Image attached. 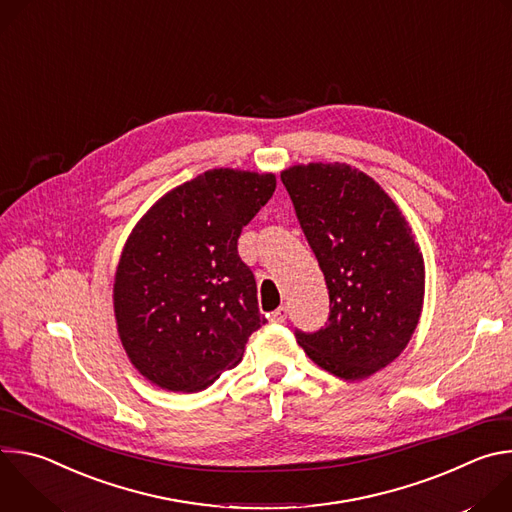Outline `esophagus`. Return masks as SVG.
I'll return each instance as SVG.
<instances>
[{"mask_svg": "<svg viewBox=\"0 0 512 512\" xmlns=\"http://www.w3.org/2000/svg\"><path fill=\"white\" fill-rule=\"evenodd\" d=\"M269 320H271L273 324H283V322L287 320V308H285V306H279L275 312L269 314Z\"/></svg>", "mask_w": 512, "mask_h": 512, "instance_id": "1", "label": "esophagus"}]
</instances>
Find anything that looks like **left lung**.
<instances>
[{"label":"left lung","instance_id":"8db88e82","mask_svg":"<svg viewBox=\"0 0 512 512\" xmlns=\"http://www.w3.org/2000/svg\"><path fill=\"white\" fill-rule=\"evenodd\" d=\"M281 182L330 296L326 326L296 330V338L324 371L367 379L403 352L417 328L425 289L419 245L389 194L356 168L294 166Z\"/></svg>","mask_w":512,"mask_h":512}]
</instances>
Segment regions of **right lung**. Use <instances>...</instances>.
Wrapping results in <instances>:
<instances>
[{"mask_svg":"<svg viewBox=\"0 0 512 512\" xmlns=\"http://www.w3.org/2000/svg\"><path fill=\"white\" fill-rule=\"evenodd\" d=\"M273 192V174L208 170L162 196L131 231L115 273V320L131 364L154 385L210 387L265 324L237 241Z\"/></svg>","mask_w":512,"mask_h":512,"instance_id":"obj_1","label":"right lung"}]
</instances>
